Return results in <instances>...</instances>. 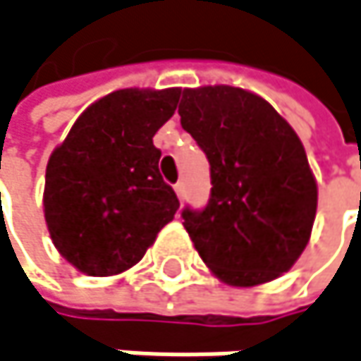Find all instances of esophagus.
<instances>
[{"instance_id": "34e87169", "label": "esophagus", "mask_w": 361, "mask_h": 361, "mask_svg": "<svg viewBox=\"0 0 361 361\" xmlns=\"http://www.w3.org/2000/svg\"><path fill=\"white\" fill-rule=\"evenodd\" d=\"M174 193H176V197L183 202V200H185V185H183V183H176V185H174Z\"/></svg>"}]
</instances>
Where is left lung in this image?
I'll return each mask as SVG.
<instances>
[{
	"label": "left lung",
	"mask_w": 361,
	"mask_h": 361,
	"mask_svg": "<svg viewBox=\"0 0 361 361\" xmlns=\"http://www.w3.org/2000/svg\"><path fill=\"white\" fill-rule=\"evenodd\" d=\"M178 114L212 176L207 205L183 209L197 253L233 287L279 279L307 245L318 205L297 133L266 99L228 85L183 89Z\"/></svg>",
	"instance_id": "obj_1"
}]
</instances>
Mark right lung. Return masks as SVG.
<instances>
[{
    "mask_svg": "<svg viewBox=\"0 0 361 361\" xmlns=\"http://www.w3.org/2000/svg\"><path fill=\"white\" fill-rule=\"evenodd\" d=\"M180 89H120L91 104L49 156L43 212L56 249L89 276L133 268L178 209L154 135Z\"/></svg>",
    "mask_w": 361,
    "mask_h": 361,
    "instance_id": "1",
    "label": "right lung"
}]
</instances>
